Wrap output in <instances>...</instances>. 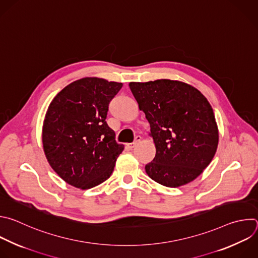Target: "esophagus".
<instances>
[{"mask_svg":"<svg viewBox=\"0 0 258 258\" xmlns=\"http://www.w3.org/2000/svg\"><path fill=\"white\" fill-rule=\"evenodd\" d=\"M140 140H141V137L140 136H136V138H135V140H134V142H132V143H129L128 144V147L130 148V149H132V148H134L139 142H140Z\"/></svg>","mask_w":258,"mask_h":258,"instance_id":"34e87169","label":"esophagus"}]
</instances>
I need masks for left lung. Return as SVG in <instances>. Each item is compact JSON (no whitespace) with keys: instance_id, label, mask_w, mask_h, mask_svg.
Returning <instances> with one entry per match:
<instances>
[{"instance_id":"8db88e82","label":"left lung","mask_w":258,"mask_h":258,"mask_svg":"<svg viewBox=\"0 0 258 258\" xmlns=\"http://www.w3.org/2000/svg\"><path fill=\"white\" fill-rule=\"evenodd\" d=\"M139 110L150 125L156 157L146 174L166 187L195 180L213 161L219 129L214 110L195 87L178 80L130 82Z\"/></svg>"}]
</instances>
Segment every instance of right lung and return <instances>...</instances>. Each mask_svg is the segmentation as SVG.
<instances>
[{
  "mask_svg": "<svg viewBox=\"0 0 258 258\" xmlns=\"http://www.w3.org/2000/svg\"><path fill=\"white\" fill-rule=\"evenodd\" d=\"M123 83L78 79L50 101L42 125L45 158L66 183L82 190L108 180L124 145L107 122L109 104Z\"/></svg>",
  "mask_w": 258,
  "mask_h": 258,
  "instance_id": "obj_1",
  "label": "right lung"
}]
</instances>
